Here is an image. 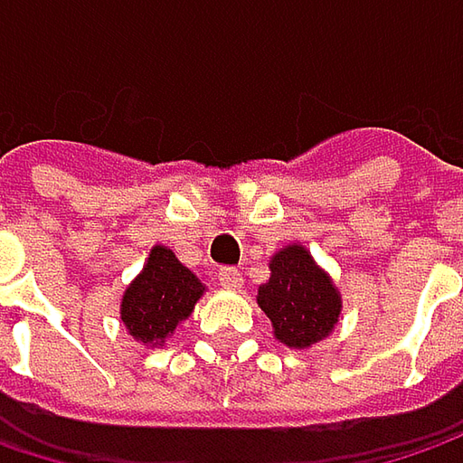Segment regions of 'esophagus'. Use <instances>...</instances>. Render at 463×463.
Returning a JSON list of instances; mask_svg holds the SVG:
<instances>
[{"mask_svg": "<svg viewBox=\"0 0 463 463\" xmlns=\"http://www.w3.org/2000/svg\"><path fill=\"white\" fill-rule=\"evenodd\" d=\"M216 278H219V283L226 286V288H240L241 286V273L237 270V268H232V265H223V268H219Z\"/></svg>", "mask_w": 463, "mask_h": 463, "instance_id": "esophagus-1", "label": "esophagus"}]
</instances>
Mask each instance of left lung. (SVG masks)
Masks as SVG:
<instances>
[{"label":"left lung","instance_id":"1","mask_svg":"<svg viewBox=\"0 0 463 463\" xmlns=\"http://www.w3.org/2000/svg\"><path fill=\"white\" fill-rule=\"evenodd\" d=\"M258 304L273 322L278 340L288 347H309L327 337L340 314L332 280L298 244L270 260V280L260 286Z\"/></svg>","mask_w":463,"mask_h":463}]
</instances>
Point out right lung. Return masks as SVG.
I'll return each mask as SVG.
<instances>
[{"instance_id":"add662e5","label":"right lung","mask_w":463,"mask_h":463,"mask_svg":"<svg viewBox=\"0 0 463 463\" xmlns=\"http://www.w3.org/2000/svg\"><path fill=\"white\" fill-rule=\"evenodd\" d=\"M203 294V283L187 270L167 247H154L146 268L128 286L120 304V319L136 340L159 345L190 317Z\"/></svg>"}]
</instances>
